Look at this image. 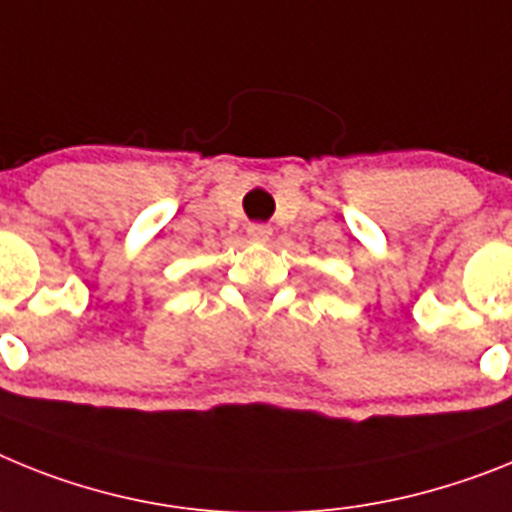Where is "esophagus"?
Segmentation results:
<instances>
[{
	"mask_svg": "<svg viewBox=\"0 0 512 512\" xmlns=\"http://www.w3.org/2000/svg\"><path fill=\"white\" fill-rule=\"evenodd\" d=\"M270 234H273V229L265 224H250L247 226V237L252 239V242H268Z\"/></svg>",
	"mask_w": 512,
	"mask_h": 512,
	"instance_id": "obj_1",
	"label": "esophagus"
}]
</instances>
